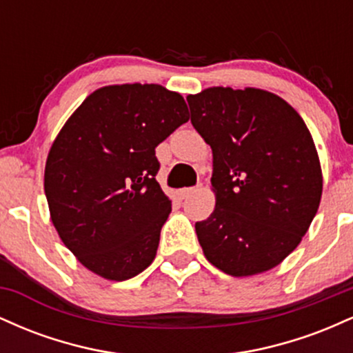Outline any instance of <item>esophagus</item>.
Returning <instances> with one entry per match:
<instances>
[{"label": "esophagus", "instance_id": "obj_1", "mask_svg": "<svg viewBox=\"0 0 353 353\" xmlns=\"http://www.w3.org/2000/svg\"><path fill=\"white\" fill-rule=\"evenodd\" d=\"M201 188V185H199ZM199 188H184V189H179V197L181 199H188L189 196H192L194 192H197L199 190Z\"/></svg>", "mask_w": 353, "mask_h": 353}]
</instances>
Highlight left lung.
I'll return each instance as SVG.
<instances>
[{
  "instance_id": "8db88e82",
  "label": "left lung",
  "mask_w": 353,
  "mask_h": 353,
  "mask_svg": "<svg viewBox=\"0 0 353 353\" xmlns=\"http://www.w3.org/2000/svg\"><path fill=\"white\" fill-rule=\"evenodd\" d=\"M188 103L190 123L212 149L216 208L196 222L202 252L232 277L267 272L301 244L322 197L309 128L265 89L214 86Z\"/></svg>"
}]
</instances>
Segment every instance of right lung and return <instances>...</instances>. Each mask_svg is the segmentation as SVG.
<instances>
[{"label":"right lung","mask_w":353,"mask_h":353,"mask_svg":"<svg viewBox=\"0 0 353 353\" xmlns=\"http://www.w3.org/2000/svg\"><path fill=\"white\" fill-rule=\"evenodd\" d=\"M189 121L161 84L96 89L52 141L44 168L51 222L92 274L128 281L156 259L172 201L156 181V148Z\"/></svg>","instance_id":"add662e5"}]
</instances>
